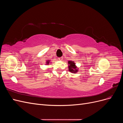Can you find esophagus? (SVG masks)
Masks as SVG:
<instances>
[{
    "instance_id": "1",
    "label": "esophagus",
    "mask_w": 123,
    "mask_h": 123,
    "mask_svg": "<svg viewBox=\"0 0 123 123\" xmlns=\"http://www.w3.org/2000/svg\"><path fill=\"white\" fill-rule=\"evenodd\" d=\"M58 60H59V61H62V59H63V57H58Z\"/></svg>"
}]
</instances>
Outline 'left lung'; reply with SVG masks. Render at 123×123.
I'll return each instance as SVG.
<instances>
[{"label":"left lung","instance_id":"left-lung-1","mask_svg":"<svg viewBox=\"0 0 123 123\" xmlns=\"http://www.w3.org/2000/svg\"><path fill=\"white\" fill-rule=\"evenodd\" d=\"M69 66V70L70 72H71L74 73H76V72L78 71V70L76 69V67L75 65V63L72 61H69L68 62Z\"/></svg>","mask_w":123,"mask_h":123}]
</instances>
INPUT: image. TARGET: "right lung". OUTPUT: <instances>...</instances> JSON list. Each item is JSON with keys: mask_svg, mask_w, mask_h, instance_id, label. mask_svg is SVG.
<instances>
[{"mask_svg": "<svg viewBox=\"0 0 123 123\" xmlns=\"http://www.w3.org/2000/svg\"><path fill=\"white\" fill-rule=\"evenodd\" d=\"M47 64H49V61H47Z\"/></svg>", "mask_w": 123, "mask_h": 123, "instance_id": "obj_1", "label": "right lung"}]
</instances>
